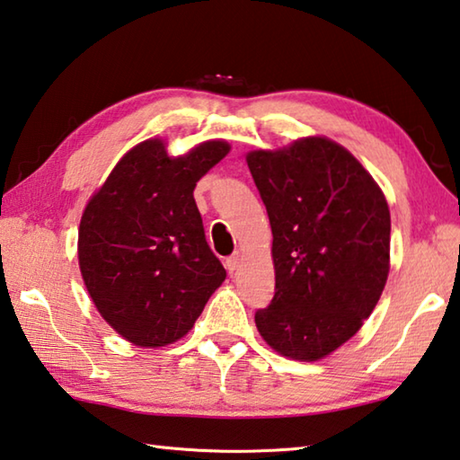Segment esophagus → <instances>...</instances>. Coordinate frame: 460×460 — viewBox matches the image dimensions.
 Returning <instances> with one entry per match:
<instances>
[{
    "mask_svg": "<svg viewBox=\"0 0 460 460\" xmlns=\"http://www.w3.org/2000/svg\"><path fill=\"white\" fill-rule=\"evenodd\" d=\"M239 267V253H233L231 257L225 259V270H227L229 273H233Z\"/></svg>",
    "mask_w": 460,
    "mask_h": 460,
    "instance_id": "obj_1",
    "label": "esophagus"
}]
</instances>
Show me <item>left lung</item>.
Segmentation results:
<instances>
[{
  "label": "left lung",
  "instance_id": "obj_1",
  "mask_svg": "<svg viewBox=\"0 0 460 460\" xmlns=\"http://www.w3.org/2000/svg\"><path fill=\"white\" fill-rule=\"evenodd\" d=\"M273 233L275 294L255 312L275 352L332 354L362 328L390 270V211L370 172L322 137L247 155Z\"/></svg>",
  "mask_w": 460,
  "mask_h": 460
}]
</instances>
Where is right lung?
<instances>
[{
  "mask_svg": "<svg viewBox=\"0 0 460 460\" xmlns=\"http://www.w3.org/2000/svg\"><path fill=\"white\" fill-rule=\"evenodd\" d=\"M227 153L225 140H208L172 158L163 140H145L84 208L82 278L100 315L132 344L158 348L185 336L227 278L193 197Z\"/></svg>",
  "mask_w": 460,
  "mask_h": 460,
  "instance_id": "right-lung-1",
  "label": "right lung"
}]
</instances>
